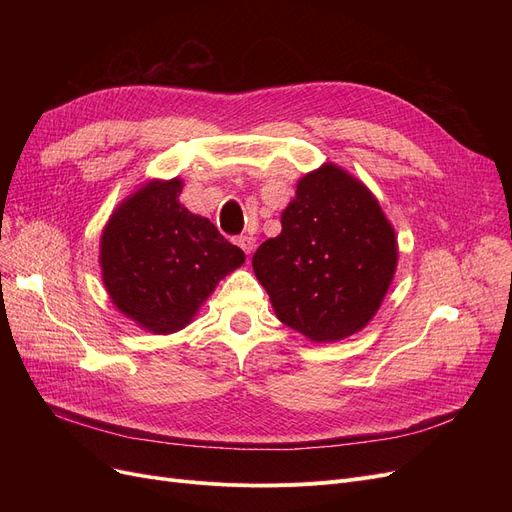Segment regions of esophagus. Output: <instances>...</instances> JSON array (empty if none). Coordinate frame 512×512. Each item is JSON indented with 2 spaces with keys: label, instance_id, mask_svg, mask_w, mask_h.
<instances>
[{
  "label": "esophagus",
  "instance_id": "obj_1",
  "mask_svg": "<svg viewBox=\"0 0 512 512\" xmlns=\"http://www.w3.org/2000/svg\"><path fill=\"white\" fill-rule=\"evenodd\" d=\"M236 245L242 249V251H245L247 255H251L253 253V249H255V238L253 236H238L236 238Z\"/></svg>",
  "mask_w": 512,
  "mask_h": 512
}]
</instances>
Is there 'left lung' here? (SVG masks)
Segmentation results:
<instances>
[{"instance_id": "8db88e82", "label": "left lung", "mask_w": 512, "mask_h": 512, "mask_svg": "<svg viewBox=\"0 0 512 512\" xmlns=\"http://www.w3.org/2000/svg\"><path fill=\"white\" fill-rule=\"evenodd\" d=\"M396 261V234L378 199L346 170L324 164L299 180L282 232L261 242L253 272L282 324L334 342L378 313Z\"/></svg>"}]
</instances>
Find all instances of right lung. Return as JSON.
Returning <instances> with one entry per match:
<instances>
[{
	"label": "right lung",
	"mask_w": 512,
	"mask_h": 512,
	"mask_svg": "<svg viewBox=\"0 0 512 512\" xmlns=\"http://www.w3.org/2000/svg\"><path fill=\"white\" fill-rule=\"evenodd\" d=\"M182 180H151L107 220L99 265L112 303L153 334L193 321L218 282L245 263L207 218L180 201Z\"/></svg>",
	"instance_id": "obj_1"
}]
</instances>
